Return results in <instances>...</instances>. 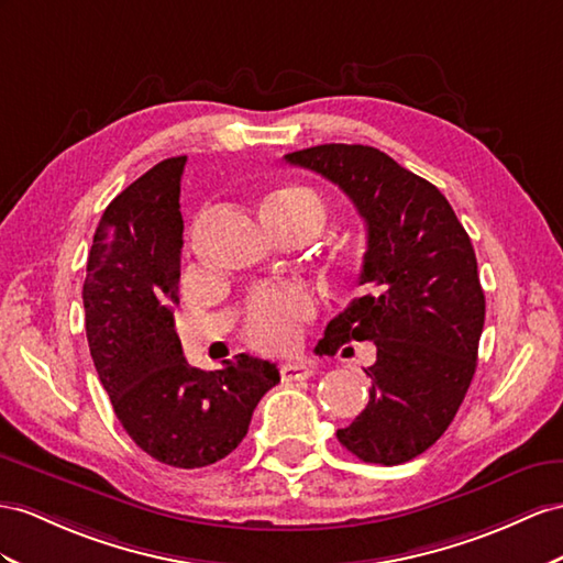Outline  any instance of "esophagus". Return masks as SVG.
<instances>
[{"label": "esophagus", "instance_id": "esophagus-1", "mask_svg": "<svg viewBox=\"0 0 563 563\" xmlns=\"http://www.w3.org/2000/svg\"><path fill=\"white\" fill-rule=\"evenodd\" d=\"M311 376V366L307 362H285L280 366V378L292 383V380H305Z\"/></svg>", "mask_w": 563, "mask_h": 563}]
</instances>
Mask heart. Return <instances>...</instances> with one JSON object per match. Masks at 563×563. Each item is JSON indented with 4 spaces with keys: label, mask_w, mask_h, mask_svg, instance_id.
I'll use <instances>...</instances> for the list:
<instances>
[{
    "label": "heart",
    "mask_w": 563,
    "mask_h": 563,
    "mask_svg": "<svg viewBox=\"0 0 563 563\" xmlns=\"http://www.w3.org/2000/svg\"><path fill=\"white\" fill-rule=\"evenodd\" d=\"M295 207H313L321 211L319 199L301 187L268 197L264 211H285ZM313 313V297L301 285H264L250 297L244 311V338L262 352H283L292 347L299 338V328Z\"/></svg>",
    "instance_id": "1"
}]
</instances>
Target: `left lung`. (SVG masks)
Here are the masks:
<instances>
[{"mask_svg":"<svg viewBox=\"0 0 563 563\" xmlns=\"http://www.w3.org/2000/svg\"><path fill=\"white\" fill-rule=\"evenodd\" d=\"M285 162L335 183L366 221L368 295L328 323L319 347L376 342L371 399L338 440L368 464H405L440 440L473 380L485 295L471 238L435 185L376 147L319 144Z\"/></svg>","mask_w":563,"mask_h":563,"instance_id":"obj_1","label":"left lung"}]
</instances>
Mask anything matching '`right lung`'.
I'll list each match as a JSON object with an SVG mask.
<instances>
[{"label": "right lung", "mask_w": 563, "mask_h": 563, "mask_svg": "<svg viewBox=\"0 0 563 563\" xmlns=\"http://www.w3.org/2000/svg\"><path fill=\"white\" fill-rule=\"evenodd\" d=\"M187 156H170L131 183L95 230L82 285L90 354L128 435L152 459L201 468L247 435L276 364L240 354L219 371L185 362L173 321L178 305Z\"/></svg>", "instance_id": "1"}]
</instances>
